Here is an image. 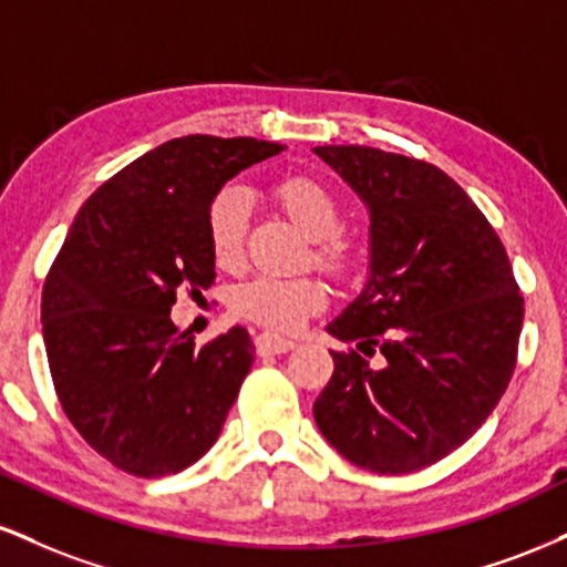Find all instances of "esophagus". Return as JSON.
I'll return each instance as SVG.
<instances>
[{"instance_id": "34e87169", "label": "esophagus", "mask_w": 567, "mask_h": 567, "mask_svg": "<svg viewBox=\"0 0 567 567\" xmlns=\"http://www.w3.org/2000/svg\"><path fill=\"white\" fill-rule=\"evenodd\" d=\"M296 349V341H288V338H279V336H271V333H261L256 338V351L261 357H269V354H285V351Z\"/></svg>"}]
</instances>
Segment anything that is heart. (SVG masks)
<instances>
[{"label":"heart","instance_id":"heart-1","mask_svg":"<svg viewBox=\"0 0 567 567\" xmlns=\"http://www.w3.org/2000/svg\"><path fill=\"white\" fill-rule=\"evenodd\" d=\"M275 199L306 237L315 239L317 261L330 271L349 269L357 256L351 237L338 231L341 205L322 181L290 175L279 181ZM250 194L243 186H226L207 207V243L218 266L239 264L245 250ZM234 306L250 322L279 333L298 330L311 315L328 306V290L315 277H256L234 296Z\"/></svg>","mask_w":567,"mask_h":567}]
</instances>
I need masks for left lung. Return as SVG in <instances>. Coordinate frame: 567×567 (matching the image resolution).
<instances>
[{"mask_svg":"<svg viewBox=\"0 0 567 567\" xmlns=\"http://www.w3.org/2000/svg\"><path fill=\"white\" fill-rule=\"evenodd\" d=\"M315 154L365 202L368 282L328 333L333 379L315 402L322 437L375 474L419 472L485 424L517 362L525 306L480 207L429 162L370 146ZM375 350L381 367L367 360Z\"/></svg>","mask_w":567,"mask_h":567,"instance_id":"obj_1","label":"left lung"}]
</instances>
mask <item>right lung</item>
Segmentation results:
<instances>
[{"instance_id":"add662e5","label":"right lung","mask_w":567,"mask_h":567,"mask_svg":"<svg viewBox=\"0 0 567 567\" xmlns=\"http://www.w3.org/2000/svg\"><path fill=\"white\" fill-rule=\"evenodd\" d=\"M282 148L173 138L122 167L76 213L44 279L42 336L69 421L116 470L175 474L218 440L256 347L245 328L194 347L171 309L181 290L216 282L213 197Z\"/></svg>"}]
</instances>
